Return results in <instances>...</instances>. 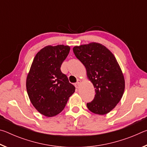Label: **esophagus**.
I'll use <instances>...</instances> for the list:
<instances>
[{
    "label": "esophagus",
    "mask_w": 147,
    "mask_h": 147,
    "mask_svg": "<svg viewBox=\"0 0 147 147\" xmlns=\"http://www.w3.org/2000/svg\"><path fill=\"white\" fill-rule=\"evenodd\" d=\"M81 82H82V81L80 80H79V79H78V80H77V82L75 84V86H76V88H79Z\"/></svg>",
    "instance_id": "34e87169"
}]
</instances>
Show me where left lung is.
I'll use <instances>...</instances> for the list:
<instances>
[{
  "label": "left lung",
  "instance_id": "8db88e82",
  "mask_svg": "<svg viewBox=\"0 0 147 147\" xmlns=\"http://www.w3.org/2000/svg\"><path fill=\"white\" fill-rule=\"evenodd\" d=\"M74 54L85 66L93 84L94 98L87 103L91 112L105 115L112 110L123 95L125 82L117 61L109 49L98 43L75 46Z\"/></svg>",
  "mask_w": 147,
  "mask_h": 147
}]
</instances>
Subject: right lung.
Instances as JSON below:
<instances>
[{
	"label": "right lung",
	"instance_id": "1",
	"mask_svg": "<svg viewBox=\"0 0 147 147\" xmlns=\"http://www.w3.org/2000/svg\"><path fill=\"white\" fill-rule=\"evenodd\" d=\"M69 51L70 47L63 45L45 47L35 56L27 75L30 100L39 113L48 117L62 111L75 91V87L60 69Z\"/></svg>",
	"mask_w": 147,
	"mask_h": 147
}]
</instances>
